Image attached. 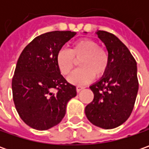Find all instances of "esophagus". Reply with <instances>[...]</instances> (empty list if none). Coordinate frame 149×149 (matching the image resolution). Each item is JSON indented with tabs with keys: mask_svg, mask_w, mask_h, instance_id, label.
Segmentation results:
<instances>
[{
	"mask_svg": "<svg viewBox=\"0 0 149 149\" xmlns=\"http://www.w3.org/2000/svg\"><path fill=\"white\" fill-rule=\"evenodd\" d=\"M84 89V87H83V86H79V85L76 86V90H77V92H79V91H81V90Z\"/></svg>",
	"mask_w": 149,
	"mask_h": 149,
	"instance_id": "obj_1",
	"label": "esophagus"
}]
</instances>
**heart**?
<instances>
[{
	"label": "heart",
	"instance_id": "1",
	"mask_svg": "<svg viewBox=\"0 0 149 149\" xmlns=\"http://www.w3.org/2000/svg\"><path fill=\"white\" fill-rule=\"evenodd\" d=\"M56 65L63 75H68L79 59V67L68 78L75 85L89 83L94 76L101 77L109 66V54L103 47L91 39H80L71 45L70 50L60 49L56 54Z\"/></svg>",
	"mask_w": 149,
	"mask_h": 149
}]
</instances>
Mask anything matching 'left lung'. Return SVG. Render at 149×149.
Wrapping results in <instances>:
<instances>
[{
    "label": "left lung",
    "mask_w": 149,
    "mask_h": 149,
    "mask_svg": "<svg viewBox=\"0 0 149 149\" xmlns=\"http://www.w3.org/2000/svg\"><path fill=\"white\" fill-rule=\"evenodd\" d=\"M96 34L105 45L109 66L99 81L89 86L94 100L85 107L90 123L104 129L117 128L130 116L139 90L137 63L126 45L114 35Z\"/></svg>",
    "instance_id": "8db88e82"
}]
</instances>
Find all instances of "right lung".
Segmentation results:
<instances>
[{"instance_id": "right-lung-1", "label": "right lung", "mask_w": 149, "mask_h": 149, "mask_svg": "<svg viewBox=\"0 0 149 149\" xmlns=\"http://www.w3.org/2000/svg\"><path fill=\"white\" fill-rule=\"evenodd\" d=\"M76 32H47L28 44L17 60L12 79L15 106L31 128L47 130L61 122L67 103L76 96L56 65V54ZM56 89V91H54Z\"/></svg>"}]
</instances>
